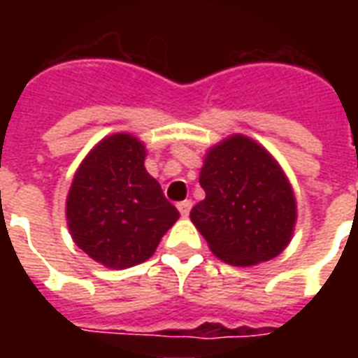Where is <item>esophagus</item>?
Here are the masks:
<instances>
[{
    "instance_id": "34e87169",
    "label": "esophagus",
    "mask_w": 358,
    "mask_h": 358,
    "mask_svg": "<svg viewBox=\"0 0 358 358\" xmlns=\"http://www.w3.org/2000/svg\"><path fill=\"white\" fill-rule=\"evenodd\" d=\"M178 210L182 217H187V215H189V210H192V201H189V199H186V201H180Z\"/></svg>"
}]
</instances>
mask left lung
<instances>
[{
	"label": "left lung",
	"mask_w": 358,
	"mask_h": 358,
	"mask_svg": "<svg viewBox=\"0 0 358 358\" xmlns=\"http://www.w3.org/2000/svg\"><path fill=\"white\" fill-rule=\"evenodd\" d=\"M199 184L205 199L189 218L210 251L234 266L280 255L292 241L295 195L268 151L248 136H230L210 148Z\"/></svg>",
	"instance_id": "obj_1"
}]
</instances>
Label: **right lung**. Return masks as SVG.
Instances as JSON below:
<instances>
[{
  "instance_id": "obj_1",
  "label": "right lung",
  "mask_w": 358,
  "mask_h": 358,
  "mask_svg": "<svg viewBox=\"0 0 358 358\" xmlns=\"http://www.w3.org/2000/svg\"><path fill=\"white\" fill-rule=\"evenodd\" d=\"M143 161L138 138L113 134L90 151L69 189L66 224L74 243L107 268L148 261L180 217Z\"/></svg>"
}]
</instances>
